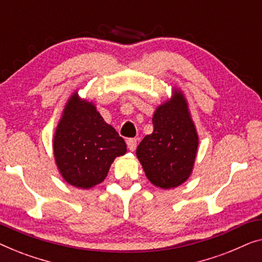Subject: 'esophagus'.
<instances>
[{"label": "esophagus", "mask_w": 262, "mask_h": 262, "mask_svg": "<svg viewBox=\"0 0 262 262\" xmlns=\"http://www.w3.org/2000/svg\"><path fill=\"white\" fill-rule=\"evenodd\" d=\"M136 143H138V140L136 139H128L127 140V146H128V148H129V150H135V148H136Z\"/></svg>", "instance_id": "1"}]
</instances>
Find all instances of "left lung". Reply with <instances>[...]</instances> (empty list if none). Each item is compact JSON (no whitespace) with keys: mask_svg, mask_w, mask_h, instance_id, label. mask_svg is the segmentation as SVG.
I'll use <instances>...</instances> for the list:
<instances>
[{"mask_svg":"<svg viewBox=\"0 0 262 262\" xmlns=\"http://www.w3.org/2000/svg\"><path fill=\"white\" fill-rule=\"evenodd\" d=\"M158 106L153 115V133L146 135L136 157L146 177L161 189L179 186L192 172L197 156L198 135L186 99L180 91Z\"/></svg>","mask_w":262,"mask_h":262,"instance_id":"left-lung-1","label":"left lung"}]
</instances>
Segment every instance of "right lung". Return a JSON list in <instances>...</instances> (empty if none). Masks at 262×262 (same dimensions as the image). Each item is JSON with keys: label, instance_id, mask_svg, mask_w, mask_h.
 Listing matches in <instances>:
<instances>
[{"label": "right lung", "instance_id": "right-lung-1", "mask_svg": "<svg viewBox=\"0 0 262 262\" xmlns=\"http://www.w3.org/2000/svg\"><path fill=\"white\" fill-rule=\"evenodd\" d=\"M53 150L65 182L90 189L105 179L114 159L126 154L127 146L93 103L83 101L75 93L59 121Z\"/></svg>", "mask_w": 262, "mask_h": 262}]
</instances>
